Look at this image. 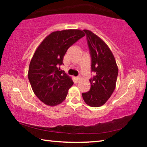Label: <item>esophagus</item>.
I'll return each mask as SVG.
<instances>
[{
    "mask_svg": "<svg viewBox=\"0 0 147 147\" xmlns=\"http://www.w3.org/2000/svg\"><path fill=\"white\" fill-rule=\"evenodd\" d=\"M80 76H76V77H75V80H76V82H78L80 80Z\"/></svg>",
    "mask_w": 147,
    "mask_h": 147,
    "instance_id": "esophagus-1",
    "label": "esophagus"
}]
</instances>
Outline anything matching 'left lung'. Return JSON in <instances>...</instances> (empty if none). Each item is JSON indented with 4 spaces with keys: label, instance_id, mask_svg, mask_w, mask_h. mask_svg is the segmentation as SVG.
Listing matches in <instances>:
<instances>
[{
    "label": "left lung",
    "instance_id": "left-lung-1",
    "mask_svg": "<svg viewBox=\"0 0 147 147\" xmlns=\"http://www.w3.org/2000/svg\"><path fill=\"white\" fill-rule=\"evenodd\" d=\"M86 34L91 56V72L95 74L89 79L91 88L82 93L85 102L91 107H99L106 102L115 88L118 67L108 45L93 32L84 30Z\"/></svg>",
    "mask_w": 147,
    "mask_h": 147
}]
</instances>
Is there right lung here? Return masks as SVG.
<instances>
[{"label": "right lung", "instance_id": "1", "mask_svg": "<svg viewBox=\"0 0 147 147\" xmlns=\"http://www.w3.org/2000/svg\"><path fill=\"white\" fill-rule=\"evenodd\" d=\"M85 36L80 30L54 32L39 45L30 63L28 80L39 100L54 106L65 99L73 85L70 77L60 69L67 51Z\"/></svg>", "mask_w": 147, "mask_h": 147}]
</instances>
